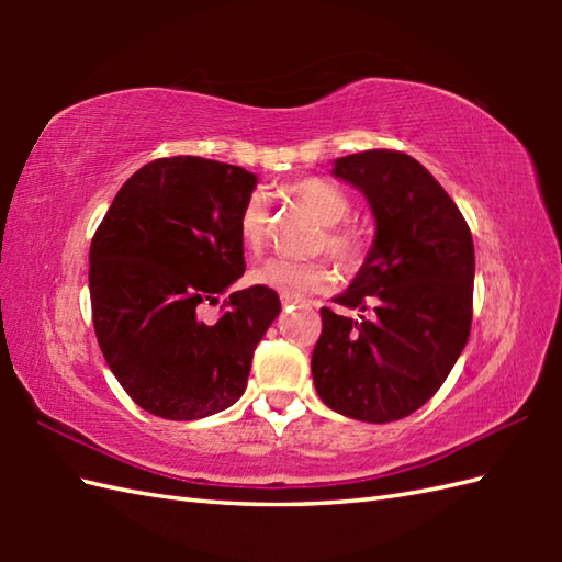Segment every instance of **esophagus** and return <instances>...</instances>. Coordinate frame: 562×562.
<instances>
[{
	"instance_id": "1",
	"label": "esophagus",
	"mask_w": 562,
	"mask_h": 562,
	"mask_svg": "<svg viewBox=\"0 0 562 562\" xmlns=\"http://www.w3.org/2000/svg\"><path fill=\"white\" fill-rule=\"evenodd\" d=\"M300 304V300H294V296H282V306H294Z\"/></svg>"
}]
</instances>
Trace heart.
<instances>
[{"label": "heart", "instance_id": "b5f03b06", "mask_svg": "<svg viewBox=\"0 0 562 562\" xmlns=\"http://www.w3.org/2000/svg\"><path fill=\"white\" fill-rule=\"evenodd\" d=\"M288 195L296 207L312 214V217L324 226V234L318 238V250H326V254L345 270L360 266L367 244L355 226L342 224L350 217L352 200L340 186L326 181V178L308 176L294 181L288 188ZM268 202L260 193H254L244 202L241 214H238V238H241L248 254L258 256L268 244ZM250 280L260 284V288H268L282 296L304 300V296L328 292L333 288V282H336V272H333L328 262L321 260L292 262L274 258L256 268L254 274H250Z\"/></svg>", "mask_w": 562, "mask_h": 562}]
</instances>
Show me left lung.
<instances>
[{
  "label": "left lung",
  "instance_id": "obj_1",
  "mask_svg": "<svg viewBox=\"0 0 562 562\" xmlns=\"http://www.w3.org/2000/svg\"><path fill=\"white\" fill-rule=\"evenodd\" d=\"M333 176L360 188L376 220L364 266L333 302L374 304L376 316L357 324L321 308L314 386L340 415L393 423L435 396L469 342L473 238L447 190L408 154H350Z\"/></svg>",
  "mask_w": 562,
  "mask_h": 562
}]
</instances>
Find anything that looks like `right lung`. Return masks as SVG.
I'll list each match as a JSON object with an SVG mask.
<instances>
[{
    "instance_id": "1",
    "label": "right lung",
    "mask_w": 562,
    "mask_h": 562,
    "mask_svg": "<svg viewBox=\"0 0 562 562\" xmlns=\"http://www.w3.org/2000/svg\"><path fill=\"white\" fill-rule=\"evenodd\" d=\"M258 178L241 166L154 159L127 178L89 250L93 330L111 372L139 408L198 420L246 391L250 360L280 314V296L254 284L217 302L246 270L238 214Z\"/></svg>"
}]
</instances>
